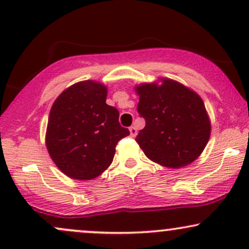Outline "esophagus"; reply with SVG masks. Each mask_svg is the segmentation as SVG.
<instances>
[{
    "instance_id": "1",
    "label": "esophagus",
    "mask_w": 249,
    "mask_h": 249,
    "mask_svg": "<svg viewBox=\"0 0 249 249\" xmlns=\"http://www.w3.org/2000/svg\"><path fill=\"white\" fill-rule=\"evenodd\" d=\"M128 130H130V134H131V137H136L137 136V128L134 127V126H131L130 128H128Z\"/></svg>"
}]
</instances>
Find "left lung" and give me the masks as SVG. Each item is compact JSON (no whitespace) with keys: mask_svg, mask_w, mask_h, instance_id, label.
Segmentation results:
<instances>
[{"mask_svg":"<svg viewBox=\"0 0 249 249\" xmlns=\"http://www.w3.org/2000/svg\"><path fill=\"white\" fill-rule=\"evenodd\" d=\"M134 91L139 96L137 110L146 122L136 138L145 156L170 168L196 160L211 136V121L201 97L170 78L142 83Z\"/></svg>","mask_w":249,"mask_h":249,"instance_id":"1","label":"left lung"}]
</instances>
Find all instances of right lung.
Masks as SVG:
<instances>
[{"mask_svg": "<svg viewBox=\"0 0 249 249\" xmlns=\"http://www.w3.org/2000/svg\"><path fill=\"white\" fill-rule=\"evenodd\" d=\"M107 88L96 81L71 85L56 98L48 119L45 145L69 178L91 180L110 166L117 142L130 134L119 112L107 104Z\"/></svg>", "mask_w": 249, "mask_h": 249, "instance_id": "right-lung-1", "label": "right lung"}]
</instances>
